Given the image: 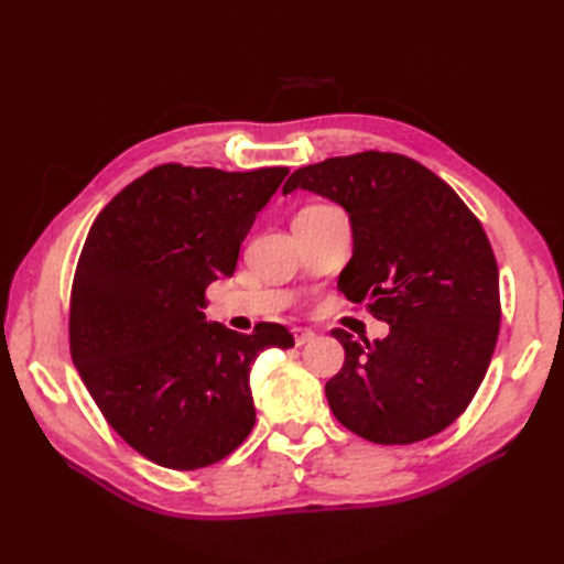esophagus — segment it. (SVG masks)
Segmentation results:
<instances>
[{
  "instance_id": "34e87169",
  "label": "esophagus",
  "mask_w": 564,
  "mask_h": 564,
  "mask_svg": "<svg viewBox=\"0 0 564 564\" xmlns=\"http://www.w3.org/2000/svg\"><path fill=\"white\" fill-rule=\"evenodd\" d=\"M315 338V334L311 332V329H294V340H296V346L301 348V346H305V344H311V340Z\"/></svg>"
}]
</instances>
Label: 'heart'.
Wrapping results in <instances>:
<instances>
[{"label":"heart","mask_w":564,"mask_h":564,"mask_svg":"<svg viewBox=\"0 0 564 564\" xmlns=\"http://www.w3.org/2000/svg\"><path fill=\"white\" fill-rule=\"evenodd\" d=\"M311 209H317V207H311ZM311 209H303V212H311Z\"/></svg>","instance_id":"heart-1"}]
</instances>
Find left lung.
<instances>
[{"instance_id": "obj_1", "label": "left lung", "mask_w": 564, "mask_h": 564, "mask_svg": "<svg viewBox=\"0 0 564 564\" xmlns=\"http://www.w3.org/2000/svg\"><path fill=\"white\" fill-rule=\"evenodd\" d=\"M346 209L352 259L338 289L369 301L388 336L360 344L334 329L346 362L324 386L334 416L377 445H412L466 412L497 348L499 268L487 235L431 169L360 152L296 169L282 193Z\"/></svg>"}]
</instances>
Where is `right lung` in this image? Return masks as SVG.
Here are the masks:
<instances>
[{
	"mask_svg": "<svg viewBox=\"0 0 564 564\" xmlns=\"http://www.w3.org/2000/svg\"><path fill=\"white\" fill-rule=\"evenodd\" d=\"M286 174L155 166L106 204L84 242L73 362L112 429L164 468L197 470L240 447L256 423L253 360L294 346L282 324L240 334L199 311L204 289L232 278L256 214Z\"/></svg>",
	"mask_w": 564,
	"mask_h": 564,
	"instance_id": "add662e5",
	"label": "right lung"
}]
</instances>
